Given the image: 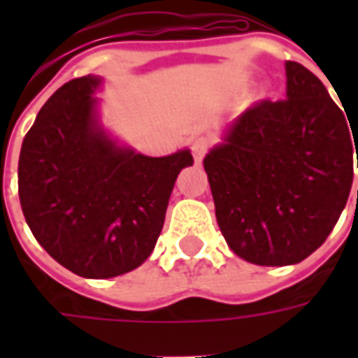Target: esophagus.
<instances>
[{
  "instance_id": "esophagus-1",
  "label": "esophagus",
  "mask_w": 358,
  "mask_h": 358,
  "mask_svg": "<svg viewBox=\"0 0 358 358\" xmlns=\"http://www.w3.org/2000/svg\"><path fill=\"white\" fill-rule=\"evenodd\" d=\"M210 148V140L209 138H197V140H194V143H192V153H194V159L199 163L203 157H205V153L209 151Z\"/></svg>"
}]
</instances>
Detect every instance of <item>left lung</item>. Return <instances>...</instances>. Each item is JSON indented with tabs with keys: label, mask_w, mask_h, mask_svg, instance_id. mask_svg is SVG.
I'll list each match as a JSON object with an SVG mask.
<instances>
[{
	"label": "left lung",
	"mask_w": 358,
	"mask_h": 358,
	"mask_svg": "<svg viewBox=\"0 0 358 358\" xmlns=\"http://www.w3.org/2000/svg\"><path fill=\"white\" fill-rule=\"evenodd\" d=\"M285 76L284 99L249 107L203 161L226 243L261 266L301 263L322 245L358 157V122H347L322 82L295 61Z\"/></svg>",
	"instance_id": "8db88e82"
}]
</instances>
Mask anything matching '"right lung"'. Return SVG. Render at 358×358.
<instances>
[{
	"label": "right lung",
	"instance_id": "obj_1",
	"mask_svg": "<svg viewBox=\"0 0 358 358\" xmlns=\"http://www.w3.org/2000/svg\"><path fill=\"white\" fill-rule=\"evenodd\" d=\"M99 78L66 82L45 101L22 141L19 199L38 243L84 278L138 268L163 230L184 149L145 157L110 141L95 122Z\"/></svg>",
	"mask_w": 358,
	"mask_h": 358
}]
</instances>
